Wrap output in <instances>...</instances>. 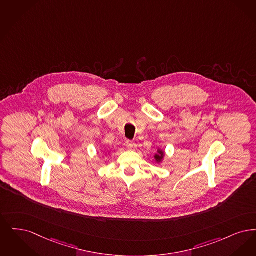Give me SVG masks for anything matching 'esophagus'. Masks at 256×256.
I'll return each instance as SVG.
<instances>
[{
    "label": "esophagus",
    "instance_id": "obj_1",
    "mask_svg": "<svg viewBox=\"0 0 256 256\" xmlns=\"http://www.w3.org/2000/svg\"><path fill=\"white\" fill-rule=\"evenodd\" d=\"M126 146H127V148L128 149H130V150H134L136 148V144L133 142H131V140H127L126 142Z\"/></svg>",
    "mask_w": 256,
    "mask_h": 256
}]
</instances>
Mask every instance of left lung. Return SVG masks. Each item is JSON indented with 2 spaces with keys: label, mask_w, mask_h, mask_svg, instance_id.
Returning <instances> with one entry per match:
<instances>
[{
  "label": "left lung",
  "mask_w": 256,
  "mask_h": 256,
  "mask_svg": "<svg viewBox=\"0 0 256 256\" xmlns=\"http://www.w3.org/2000/svg\"><path fill=\"white\" fill-rule=\"evenodd\" d=\"M164 156V152L162 149H158L156 154L155 155V160H156V162H162Z\"/></svg>",
  "instance_id": "8db88e82"
}]
</instances>
